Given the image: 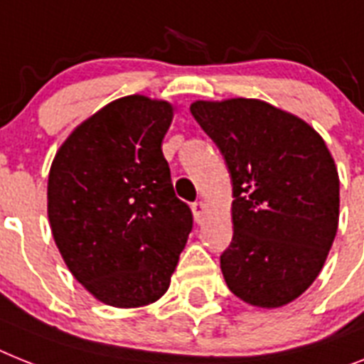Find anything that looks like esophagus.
Wrapping results in <instances>:
<instances>
[{
    "instance_id": "esophagus-1",
    "label": "esophagus",
    "mask_w": 364,
    "mask_h": 364,
    "mask_svg": "<svg viewBox=\"0 0 364 364\" xmlns=\"http://www.w3.org/2000/svg\"><path fill=\"white\" fill-rule=\"evenodd\" d=\"M205 209H207V205L203 203V201H196V203H192V213H194V218H196V222H201V220H203V216H205Z\"/></svg>"
}]
</instances>
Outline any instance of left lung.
<instances>
[{
    "mask_svg": "<svg viewBox=\"0 0 364 364\" xmlns=\"http://www.w3.org/2000/svg\"><path fill=\"white\" fill-rule=\"evenodd\" d=\"M233 183V239L220 268L229 291L281 307L322 270L338 225V173L322 136L261 100L194 102Z\"/></svg>",
    "mask_w": 364,
    "mask_h": 364,
    "instance_id": "obj_1",
    "label": "left lung"
}]
</instances>
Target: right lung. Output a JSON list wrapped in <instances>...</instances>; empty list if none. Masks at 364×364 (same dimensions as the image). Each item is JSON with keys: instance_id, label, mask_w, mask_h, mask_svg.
Instances as JSON below:
<instances>
[{"instance_id": "add662e5", "label": "right lung", "mask_w": 364, "mask_h": 364, "mask_svg": "<svg viewBox=\"0 0 364 364\" xmlns=\"http://www.w3.org/2000/svg\"><path fill=\"white\" fill-rule=\"evenodd\" d=\"M172 118L168 102L120 97L75 127L51 164L55 244L73 277L112 307L159 300L192 231L161 148Z\"/></svg>"}]
</instances>
